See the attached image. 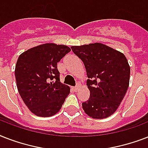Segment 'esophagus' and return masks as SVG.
<instances>
[{"instance_id": "obj_1", "label": "esophagus", "mask_w": 148, "mask_h": 148, "mask_svg": "<svg viewBox=\"0 0 148 148\" xmlns=\"http://www.w3.org/2000/svg\"><path fill=\"white\" fill-rule=\"evenodd\" d=\"M73 89H74V91H75V92H77V91H78L79 89H80V85H79V84H77V85L76 87H74V88H73Z\"/></svg>"}]
</instances>
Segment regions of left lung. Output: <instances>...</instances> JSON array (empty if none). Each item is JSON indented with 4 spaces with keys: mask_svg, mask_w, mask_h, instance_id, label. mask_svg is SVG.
<instances>
[{
    "mask_svg": "<svg viewBox=\"0 0 148 148\" xmlns=\"http://www.w3.org/2000/svg\"><path fill=\"white\" fill-rule=\"evenodd\" d=\"M86 68L90 98L82 103L84 112L103 119L116 111L129 86L130 66L124 53L101 43L71 47Z\"/></svg>",
    "mask_w": 148,
    "mask_h": 148,
    "instance_id": "1",
    "label": "left lung"
}]
</instances>
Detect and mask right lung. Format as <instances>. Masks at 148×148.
Returning a JSON list of instances; mask_svg holds the SVG:
<instances>
[{"label":"right lung","mask_w":148,"mask_h":148,"mask_svg":"<svg viewBox=\"0 0 148 148\" xmlns=\"http://www.w3.org/2000/svg\"><path fill=\"white\" fill-rule=\"evenodd\" d=\"M71 48L47 43L24 51L15 67L17 87L22 100L31 112L51 117L60 110L70 88L60 81L58 63Z\"/></svg>","instance_id":"1"}]
</instances>
